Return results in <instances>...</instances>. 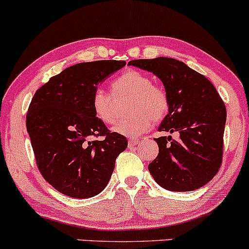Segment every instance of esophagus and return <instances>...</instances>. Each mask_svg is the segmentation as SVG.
<instances>
[{
  "label": "esophagus",
  "instance_id": "obj_1",
  "mask_svg": "<svg viewBox=\"0 0 249 249\" xmlns=\"http://www.w3.org/2000/svg\"><path fill=\"white\" fill-rule=\"evenodd\" d=\"M140 143V141L139 140H136V139H130L129 141H128V144H129V147H134V146H136V144H139Z\"/></svg>",
  "mask_w": 249,
  "mask_h": 249
}]
</instances>
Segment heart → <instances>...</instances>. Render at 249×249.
I'll list each match as a JSON object with an SVG mask.
<instances>
[{
    "label": "heart",
    "mask_w": 249,
    "mask_h": 249,
    "mask_svg": "<svg viewBox=\"0 0 249 249\" xmlns=\"http://www.w3.org/2000/svg\"><path fill=\"white\" fill-rule=\"evenodd\" d=\"M116 97H132L130 111L135 115L119 121L113 130L124 136H139L152 124V120L161 121L169 108V99L166 90L153 83L144 72L134 71H124L111 83ZM94 115L102 124H113L116 117V103L114 97L101 88L95 89L91 97Z\"/></svg>",
    "instance_id": "heart-1"
}]
</instances>
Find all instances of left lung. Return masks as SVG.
<instances>
[{
	"label": "left lung",
	"mask_w": 249,
	"mask_h": 249,
	"mask_svg": "<svg viewBox=\"0 0 249 249\" xmlns=\"http://www.w3.org/2000/svg\"><path fill=\"white\" fill-rule=\"evenodd\" d=\"M129 66L150 71L163 83L168 114L159 132L178 133V139H155L159 154L148 166L162 188L191 192L208 183L222 162L225 103L208 79L170 57L133 60Z\"/></svg>",
	"instance_id": "obj_1"
}]
</instances>
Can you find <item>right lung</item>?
<instances>
[{
	"label": "right lung",
	"instance_id": "right-lung-1",
	"mask_svg": "<svg viewBox=\"0 0 249 249\" xmlns=\"http://www.w3.org/2000/svg\"><path fill=\"white\" fill-rule=\"evenodd\" d=\"M124 66L116 60L77 63L50 77L30 102L26 124L37 168L67 196L86 199L101 193L116 158L128 146L127 139L110 133L91 108L99 83Z\"/></svg>",
	"mask_w": 249,
	"mask_h": 249
}]
</instances>
